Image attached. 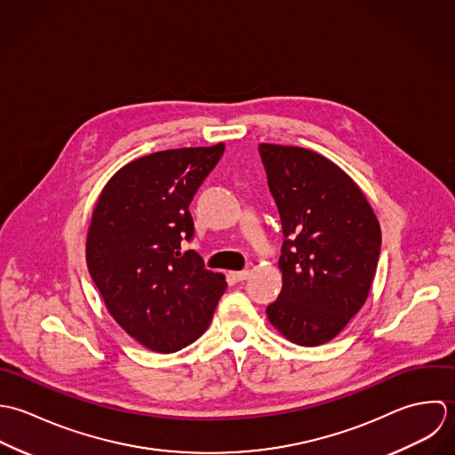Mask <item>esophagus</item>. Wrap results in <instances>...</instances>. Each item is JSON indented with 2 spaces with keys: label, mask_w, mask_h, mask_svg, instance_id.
I'll return each instance as SVG.
<instances>
[{
  "label": "esophagus",
  "mask_w": 455,
  "mask_h": 455,
  "mask_svg": "<svg viewBox=\"0 0 455 455\" xmlns=\"http://www.w3.org/2000/svg\"><path fill=\"white\" fill-rule=\"evenodd\" d=\"M230 275L235 279V281H244L250 277V271H235V273H230Z\"/></svg>",
  "instance_id": "obj_1"
}]
</instances>
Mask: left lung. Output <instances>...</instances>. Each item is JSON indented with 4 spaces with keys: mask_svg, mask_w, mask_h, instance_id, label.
<instances>
[{
    "mask_svg": "<svg viewBox=\"0 0 455 455\" xmlns=\"http://www.w3.org/2000/svg\"><path fill=\"white\" fill-rule=\"evenodd\" d=\"M283 235L279 297L267 318L288 341L334 339L369 295L381 244L363 189L329 158L297 146L260 144Z\"/></svg>",
    "mask_w": 455,
    "mask_h": 455,
    "instance_id": "obj_1",
    "label": "left lung"
}]
</instances>
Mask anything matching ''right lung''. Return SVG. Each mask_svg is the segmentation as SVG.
<instances>
[{
  "instance_id": "1",
  "label": "right lung",
  "mask_w": 455,
  "mask_h": 455,
  "mask_svg": "<svg viewBox=\"0 0 455 455\" xmlns=\"http://www.w3.org/2000/svg\"><path fill=\"white\" fill-rule=\"evenodd\" d=\"M225 144L158 151L121 167L103 186L86 237V262L110 316L142 347L172 354L198 339L227 290L182 239L189 204Z\"/></svg>"
}]
</instances>
